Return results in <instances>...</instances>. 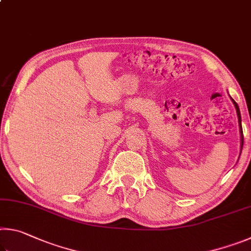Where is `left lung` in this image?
Segmentation results:
<instances>
[{
    "label": "left lung",
    "instance_id": "left-lung-1",
    "mask_svg": "<svg viewBox=\"0 0 251 251\" xmlns=\"http://www.w3.org/2000/svg\"><path fill=\"white\" fill-rule=\"evenodd\" d=\"M232 100V103L235 104V107H236V110H237V115H238V122H239V126H240V136H241V148H243V145H244V134H243V129H241V116H240V110H239V107H238V105L235 100Z\"/></svg>",
    "mask_w": 251,
    "mask_h": 251
}]
</instances>
